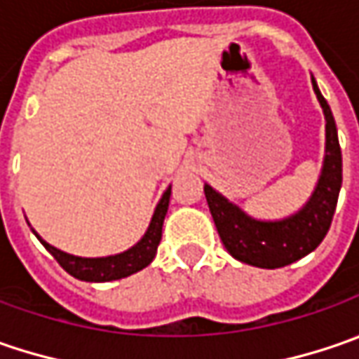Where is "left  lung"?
I'll return each mask as SVG.
<instances>
[{"label": "left lung", "instance_id": "obj_1", "mask_svg": "<svg viewBox=\"0 0 359 359\" xmlns=\"http://www.w3.org/2000/svg\"><path fill=\"white\" fill-rule=\"evenodd\" d=\"M311 82L325 114V161L320 182L304 209L283 221L263 223L247 217L239 207L205 184V196L221 241L233 257L247 265L261 269L291 265L311 253L332 225L341 189V149L330 104L321 96L313 78Z\"/></svg>", "mask_w": 359, "mask_h": 359}]
</instances>
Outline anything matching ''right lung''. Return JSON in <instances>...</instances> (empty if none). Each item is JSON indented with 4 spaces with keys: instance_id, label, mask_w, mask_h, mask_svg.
Returning <instances> with one entry per match:
<instances>
[{
    "instance_id": "obj_1",
    "label": "right lung",
    "mask_w": 359,
    "mask_h": 359,
    "mask_svg": "<svg viewBox=\"0 0 359 359\" xmlns=\"http://www.w3.org/2000/svg\"><path fill=\"white\" fill-rule=\"evenodd\" d=\"M168 201H170V187L164 191L161 203L156 205V210L152 215V221H150L149 231L144 233V237L134 245L133 249L120 253V255H110V257H98V259H84V257H74L68 255L60 249H55L52 245H48L46 241L43 247L54 255V259L60 263V267L64 271H68L72 277L76 279H82V281H94V283H100V281H112V279H122V277H128L133 273L140 271L149 265L150 261L156 255V249H158V243L163 237V223L164 215L168 210Z\"/></svg>"
}]
</instances>
